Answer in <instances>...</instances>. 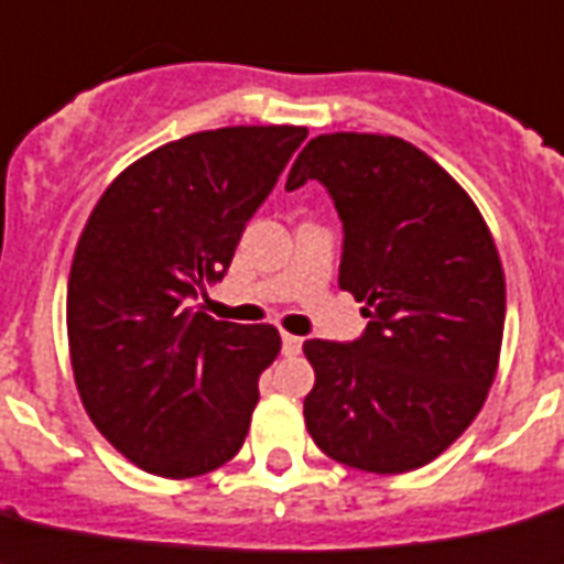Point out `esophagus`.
I'll return each instance as SVG.
<instances>
[{"label":"esophagus","mask_w":564,"mask_h":564,"mask_svg":"<svg viewBox=\"0 0 564 564\" xmlns=\"http://www.w3.org/2000/svg\"><path fill=\"white\" fill-rule=\"evenodd\" d=\"M302 350V336L293 334H282V354L285 356H296Z\"/></svg>","instance_id":"34e87169"}]
</instances>
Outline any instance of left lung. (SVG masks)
<instances>
[{"label":"left lung","instance_id":"8db88e82","mask_svg":"<svg viewBox=\"0 0 564 564\" xmlns=\"http://www.w3.org/2000/svg\"><path fill=\"white\" fill-rule=\"evenodd\" d=\"M316 180L341 219L339 288L365 302L354 341H305L316 370L305 425L368 474L422 468L474 422L494 382L505 273L470 196L411 142L325 133L285 191Z\"/></svg>","mask_w":564,"mask_h":564}]
</instances>
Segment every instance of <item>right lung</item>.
I'll list each match as a JSON object with an SVG mask.
<instances>
[{
    "label": "right lung",
    "mask_w": 564,
    "mask_h": 564,
    "mask_svg": "<svg viewBox=\"0 0 564 564\" xmlns=\"http://www.w3.org/2000/svg\"><path fill=\"white\" fill-rule=\"evenodd\" d=\"M307 128H219L133 162L96 202L67 282V341L82 405L148 474L216 470L248 436L271 325L194 311L228 273L245 225Z\"/></svg>",
    "instance_id": "add662e5"
}]
</instances>
